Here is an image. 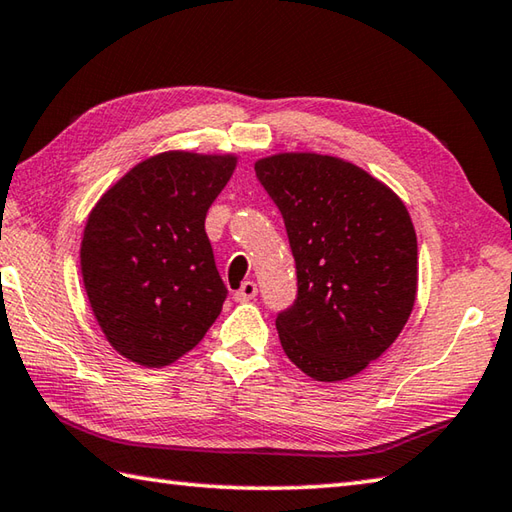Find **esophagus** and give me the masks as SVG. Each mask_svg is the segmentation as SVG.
<instances>
[{"instance_id": "1", "label": "esophagus", "mask_w": 512, "mask_h": 512, "mask_svg": "<svg viewBox=\"0 0 512 512\" xmlns=\"http://www.w3.org/2000/svg\"><path fill=\"white\" fill-rule=\"evenodd\" d=\"M257 295V284L255 282H244L239 286V290L235 293V302H248V299H253Z\"/></svg>"}]
</instances>
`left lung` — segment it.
<instances>
[{
    "label": "left lung",
    "mask_w": 512,
    "mask_h": 512,
    "mask_svg": "<svg viewBox=\"0 0 512 512\" xmlns=\"http://www.w3.org/2000/svg\"><path fill=\"white\" fill-rule=\"evenodd\" d=\"M282 213L297 297L277 313L284 353L317 382L364 370L395 342L417 293V237L393 190L337 157L259 159Z\"/></svg>",
    "instance_id": "1"
}]
</instances>
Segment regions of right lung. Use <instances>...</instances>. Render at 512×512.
Segmentation results:
<instances>
[{"label":"right lung","mask_w":512,"mask_h":512,"mask_svg":"<svg viewBox=\"0 0 512 512\" xmlns=\"http://www.w3.org/2000/svg\"><path fill=\"white\" fill-rule=\"evenodd\" d=\"M233 155L162 153L99 199L82 239L88 302L119 355L159 368L195 348L228 295L206 213Z\"/></svg>","instance_id":"add662e5"}]
</instances>
